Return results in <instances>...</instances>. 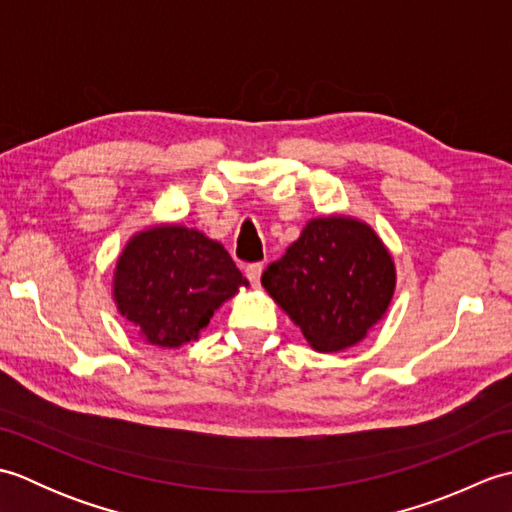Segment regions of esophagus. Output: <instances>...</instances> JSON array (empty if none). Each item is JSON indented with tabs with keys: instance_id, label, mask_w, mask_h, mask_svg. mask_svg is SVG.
<instances>
[{
	"instance_id": "esophagus-1",
	"label": "esophagus",
	"mask_w": 512,
	"mask_h": 512,
	"mask_svg": "<svg viewBox=\"0 0 512 512\" xmlns=\"http://www.w3.org/2000/svg\"><path fill=\"white\" fill-rule=\"evenodd\" d=\"M262 273H264V264H250L246 268V277L250 281V286L259 288V279H262Z\"/></svg>"
}]
</instances>
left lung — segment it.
<instances>
[{
  "label": "left lung",
  "instance_id": "1",
  "mask_svg": "<svg viewBox=\"0 0 512 512\" xmlns=\"http://www.w3.org/2000/svg\"><path fill=\"white\" fill-rule=\"evenodd\" d=\"M262 286L314 352L361 343L385 319L396 290V264L367 222L332 213L312 217Z\"/></svg>",
  "mask_w": 512,
  "mask_h": 512
}]
</instances>
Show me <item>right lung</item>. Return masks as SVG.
Masks as SVG:
<instances>
[{"mask_svg":"<svg viewBox=\"0 0 512 512\" xmlns=\"http://www.w3.org/2000/svg\"><path fill=\"white\" fill-rule=\"evenodd\" d=\"M248 281L226 248L198 228L162 222L136 231L116 259L112 297L138 336L178 350L200 332Z\"/></svg>","mask_w":512,"mask_h":512,"instance_id":"add662e5","label":"right lung"}]
</instances>
